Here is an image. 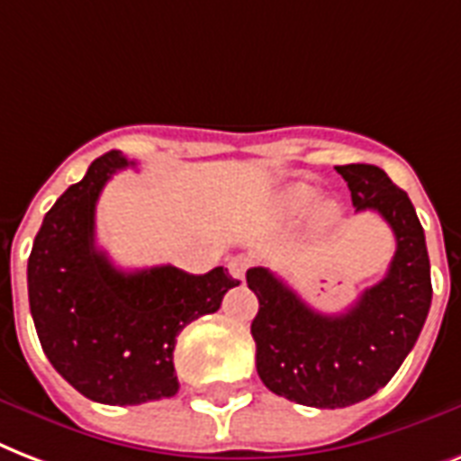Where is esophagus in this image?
I'll return each mask as SVG.
<instances>
[{"mask_svg": "<svg viewBox=\"0 0 461 461\" xmlns=\"http://www.w3.org/2000/svg\"><path fill=\"white\" fill-rule=\"evenodd\" d=\"M249 264H252V259L245 255H235L228 259V274L233 276V279L242 281L245 279V271L249 269Z\"/></svg>", "mask_w": 461, "mask_h": 461, "instance_id": "esophagus-1", "label": "esophagus"}]
</instances>
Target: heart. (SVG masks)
Returning a JSON list of instances; mask_svg holds the SVG:
<instances>
[{"mask_svg":"<svg viewBox=\"0 0 461 461\" xmlns=\"http://www.w3.org/2000/svg\"><path fill=\"white\" fill-rule=\"evenodd\" d=\"M317 197H320V190L312 187V185H305V182H295L291 187L279 194V212L286 213V216H305V213L315 206ZM339 219V204L337 202H322L317 206L315 221L320 226H330Z\"/></svg>","mask_w":461,"mask_h":461,"instance_id":"obj_1","label":"heart"}]
</instances>
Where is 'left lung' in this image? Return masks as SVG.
<instances>
[{"label":"left lung","instance_id":"obj_1","mask_svg":"<svg viewBox=\"0 0 461 461\" xmlns=\"http://www.w3.org/2000/svg\"><path fill=\"white\" fill-rule=\"evenodd\" d=\"M356 212L373 209L390 223L397 252L383 281L341 315H324L264 267L248 269L259 310L252 320L257 373L274 394L315 409L358 404L383 390L426 322L433 286L426 235L411 199L383 167L337 166Z\"/></svg>","mask_w":461,"mask_h":461}]
</instances>
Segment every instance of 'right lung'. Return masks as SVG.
<instances>
[{"label":"right lung","instance_id":"1","mask_svg":"<svg viewBox=\"0 0 461 461\" xmlns=\"http://www.w3.org/2000/svg\"><path fill=\"white\" fill-rule=\"evenodd\" d=\"M120 151L95 158L45 213L28 257V303L48 360L98 404L134 406L177 392V334L221 308L240 281L223 267L194 276L163 264L122 271L95 248V204Z\"/></svg>","mask_w":461,"mask_h":461}]
</instances>
